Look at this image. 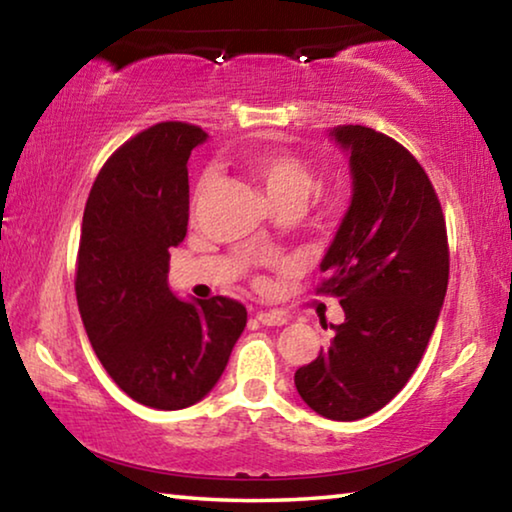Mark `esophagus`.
Listing matches in <instances>:
<instances>
[{"label": "esophagus", "mask_w": 512, "mask_h": 512, "mask_svg": "<svg viewBox=\"0 0 512 512\" xmlns=\"http://www.w3.org/2000/svg\"><path fill=\"white\" fill-rule=\"evenodd\" d=\"M255 317H257V322H262L264 326H282V324H287V317L282 315V312H266V310H259Z\"/></svg>", "instance_id": "34e87169"}]
</instances>
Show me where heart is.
<instances>
[{"label": "heart", "mask_w": 512, "mask_h": 512, "mask_svg": "<svg viewBox=\"0 0 512 512\" xmlns=\"http://www.w3.org/2000/svg\"><path fill=\"white\" fill-rule=\"evenodd\" d=\"M248 172L273 209H299L317 188V177L305 160L292 154H255Z\"/></svg>", "instance_id": "obj_1"}]
</instances>
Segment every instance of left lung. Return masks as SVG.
Instances as JSON below:
<instances>
[{
    "label": "left lung",
    "instance_id": "1",
    "mask_svg": "<svg viewBox=\"0 0 512 512\" xmlns=\"http://www.w3.org/2000/svg\"><path fill=\"white\" fill-rule=\"evenodd\" d=\"M349 156L352 200L319 271L345 322L296 391L319 416L358 421L398 395L421 363L444 308L448 241L430 179L407 149L365 126H335Z\"/></svg>",
    "mask_w": 512,
    "mask_h": 512
}]
</instances>
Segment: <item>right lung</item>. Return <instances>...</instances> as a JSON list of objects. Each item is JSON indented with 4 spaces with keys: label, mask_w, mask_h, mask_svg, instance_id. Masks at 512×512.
<instances>
[{
    "label": "right lung",
    "mask_w": 512,
    "mask_h": 512,
    "mask_svg": "<svg viewBox=\"0 0 512 512\" xmlns=\"http://www.w3.org/2000/svg\"><path fill=\"white\" fill-rule=\"evenodd\" d=\"M202 128L163 121L110 156L91 186L75 294L98 361L135 402L183 409L218 384L246 329L239 301H181L170 248L188 230V158Z\"/></svg>",
    "instance_id": "1"
}]
</instances>
